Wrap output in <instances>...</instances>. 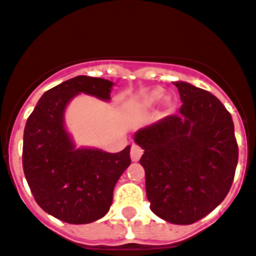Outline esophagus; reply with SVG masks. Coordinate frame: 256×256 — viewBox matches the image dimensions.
I'll return each mask as SVG.
<instances>
[{"instance_id":"34e87169","label":"esophagus","mask_w":256,"mask_h":256,"mask_svg":"<svg viewBox=\"0 0 256 256\" xmlns=\"http://www.w3.org/2000/svg\"><path fill=\"white\" fill-rule=\"evenodd\" d=\"M142 154H143V150H142L140 147L138 146V144H134V146L130 147V160H132L134 162L139 161Z\"/></svg>"}]
</instances>
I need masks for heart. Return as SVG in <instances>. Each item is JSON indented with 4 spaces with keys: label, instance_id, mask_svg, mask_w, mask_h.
Wrapping results in <instances>:
<instances>
[{
    "label": "heart",
    "instance_id": "1",
    "mask_svg": "<svg viewBox=\"0 0 256 256\" xmlns=\"http://www.w3.org/2000/svg\"><path fill=\"white\" fill-rule=\"evenodd\" d=\"M165 98V92H164V90L161 88H156L151 91L150 94L147 95L144 100H142L140 105H139V110L140 112H148L150 109H152L154 106L158 105L162 100Z\"/></svg>",
    "mask_w": 256,
    "mask_h": 256
}]
</instances>
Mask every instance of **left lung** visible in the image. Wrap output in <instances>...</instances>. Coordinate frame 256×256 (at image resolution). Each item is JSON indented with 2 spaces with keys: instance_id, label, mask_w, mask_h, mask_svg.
I'll return each instance as SVG.
<instances>
[{
  "instance_id": "left-lung-1",
  "label": "left lung",
  "mask_w": 256,
  "mask_h": 256,
  "mask_svg": "<svg viewBox=\"0 0 256 256\" xmlns=\"http://www.w3.org/2000/svg\"><path fill=\"white\" fill-rule=\"evenodd\" d=\"M182 105L134 135L144 150L140 165L152 212L168 222L190 225L222 202L233 182L238 148L232 116L217 96L174 82Z\"/></svg>"
}]
</instances>
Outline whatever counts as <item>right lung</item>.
Returning <instances> with one entry per match:
<instances>
[{"label": "right lung", "instance_id": "right-lung-1", "mask_svg": "<svg viewBox=\"0 0 256 256\" xmlns=\"http://www.w3.org/2000/svg\"><path fill=\"white\" fill-rule=\"evenodd\" d=\"M113 82L76 76L46 91L26 122L23 170L35 200L68 224H90L109 212L113 190L130 166V146L120 152L76 147L65 130V109L79 94L110 100Z\"/></svg>", "mask_w": 256, "mask_h": 256}]
</instances>
